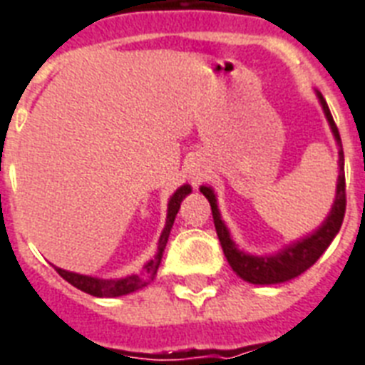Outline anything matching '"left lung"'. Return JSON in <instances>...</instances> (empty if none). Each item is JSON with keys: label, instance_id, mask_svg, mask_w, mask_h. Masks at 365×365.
Returning a JSON list of instances; mask_svg holds the SVG:
<instances>
[{"label": "left lung", "instance_id": "obj_1", "mask_svg": "<svg viewBox=\"0 0 365 365\" xmlns=\"http://www.w3.org/2000/svg\"><path fill=\"white\" fill-rule=\"evenodd\" d=\"M317 98L324 110V115L328 119V125L331 128L335 142H337V155H339V176H337V187H335V200L331 205L328 217L324 220L322 225L314 229L312 233L305 235L303 239L294 240L286 244L282 250H278L277 254L269 255H252L248 252L240 250L235 240L231 239L227 225L222 220L220 208H217V197L214 189L208 185H200V193L205 195L212 206V216H214V225H216L217 239L222 242L223 254L227 257L229 265L242 280L257 286H269V284H282L288 282L292 278L299 277L301 272H305L309 267L317 263V259L326 252L335 235L339 233L341 223L345 217V155H343V145H341V136L337 126L334 123V117L329 113V108L326 104L324 96L317 91Z\"/></svg>", "mask_w": 365, "mask_h": 365}]
</instances>
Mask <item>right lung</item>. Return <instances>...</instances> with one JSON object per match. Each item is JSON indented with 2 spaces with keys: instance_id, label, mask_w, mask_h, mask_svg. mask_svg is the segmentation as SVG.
<instances>
[{
  "instance_id": "obj_1",
  "label": "right lung",
  "mask_w": 365,
  "mask_h": 365,
  "mask_svg": "<svg viewBox=\"0 0 365 365\" xmlns=\"http://www.w3.org/2000/svg\"><path fill=\"white\" fill-rule=\"evenodd\" d=\"M191 193V185L183 183L182 187H178L174 191L170 199H168V210H166V223L163 233H160L159 239V248H157V254H155L153 259H149L143 269L136 274H126L123 278H98V277H88V274H79V272L66 271V269H60V267H54L60 277L68 280L71 286H76L77 289H81L85 294H91L94 297H121V295H128L132 292H138L142 289L143 286H148L155 277H157V271H159L160 259H163V252L166 248V242H168V235H170V229L174 225V220H176V214L180 210V205L182 200Z\"/></svg>"
}]
</instances>
